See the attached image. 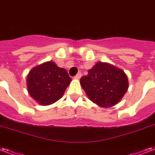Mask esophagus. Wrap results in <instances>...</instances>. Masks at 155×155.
Instances as JSON below:
<instances>
[{
	"mask_svg": "<svg viewBox=\"0 0 155 155\" xmlns=\"http://www.w3.org/2000/svg\"><path fill=\"white\" fill-rule=\"evenodd\" d=\"M81 73H78V74H77L76 76L74 77V78H76V79H79L80 78H81Z\"/></svg>",
	"mask_w": 155,
	"mask_h": 155,
	"instance_id": "obj_1",
	"label": "esophagus"
}]
</instances>
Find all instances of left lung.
Segmentation results:
<instances>
[{
  "label": "left lung",
  "mask_w": 155,
  "mask_h": 155,
  "mask_svg": "<svg viewBox=\"0 0 155 155\" xmlns=\"http://www.w3.org/2000/svg\"><path fill=\"white\" fill-rule=\"evenodd\" d=\"M80 83L91 101L104 107L114 106L120 101L129 88L123 70L107 63L99 62L81 78Z\"/></svg>",
  "instance_id": "obj_1"
}]
</instances>
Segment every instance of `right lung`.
Instances as JSON below:
<instances>
[{
	"instance_id": "1",
	"label": "right lung",
	"mask_w": 155,
	"mask_h": 155,
	"mask_svg": "<svg viewBox=\"0 0 155 155\" xmlns=\"http://www.w3.org/2000/svg\"><path fill=\"white\" fill-rule=\"evenodd\" d=\"M71 80L65 69L49 61L29 72L26 84L29 94L35 101L49 105L61 99Z\"/></svg>"
}]
</instances>
